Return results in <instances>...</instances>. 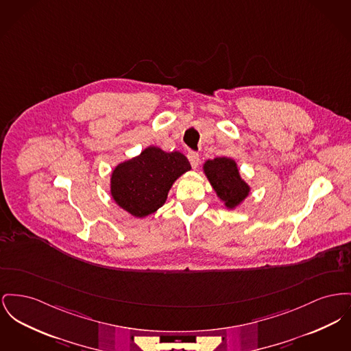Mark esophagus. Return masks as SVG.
<instances>
[{"label": "esophagus", "mask_w": 351, "mask_h": 351, "mask_svg": "<svg viewBox=\"0 0 351 351\" xmlns=\"http://www.w3.org/2000/svg\"><path fill=\"white\" fill-rule=\"evenodd\" d=\"M186 158H188L189 163H191V165H192L193 168H196V167L199 165V162H200V158H199V154H197V152L189 151V152H188V155H186Z\"/></svg>", "instance_id": "obj_1"}]
</instances>
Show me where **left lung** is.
I'll return each instance as SVG.
<instances>
[{
	"label": "left lung",
	"instance_id": "8db88e82",
	"mask_svg": "<svg viewBox=\"0 0 351 351\" xmlns=\"http://www.w3.org/2000/svg\"><path fill=\"white\" fill-rule=\"evenodd\" d=\"M209 183L228 209L240 206L247 199L250 186L241 179L237 165L230 158H215L203 165Z\"/></svg>",
	"mask_w": 351,
	"mask_h": 351
}]
</instances>
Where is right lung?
Listing matches in <instances>:
<instances>
[{
    "label": "right lung",
    "mask_w": 351,
    "mask_h": 351,
    "mask_svg": "<svg viewBox=\"0 0 351 351\" xmlns=\"http://www.w3.org/2000/svg\"><path fill=\"white\" fill-rule=\"evenodd\" d=\"M189 169L191 165L182 152H165L149 145L114 168L110 192L114 202L130 215L145 217L165 204L175 180Z\"/></svg>",
    "instance_id": "1"
}]
</instances>
